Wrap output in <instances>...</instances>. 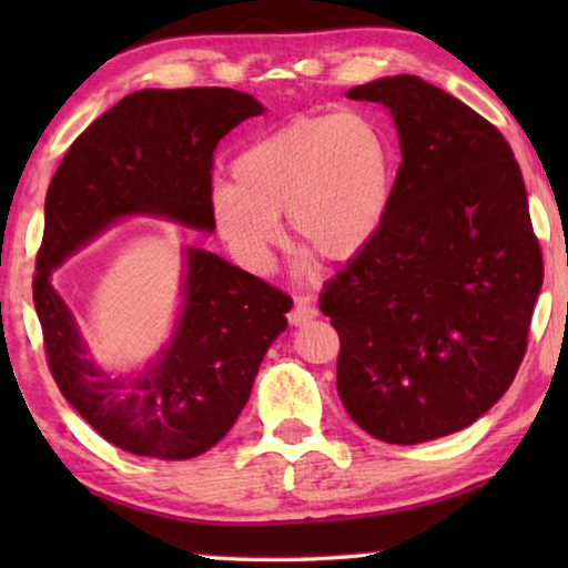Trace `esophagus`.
I'll return each instance as SVG.
<instances>
[{"mask_svg": "<svg viewBox=\"0 0 568 568\" xmlns=\"http://www.w3.org/2000/svg\"><path fill=\"white\" fill-rule=\"evenodd\" d=\"M315 315H318V307L313 305V297L303 295L295 301V307L291 311V315H287V321H291V325H305L311 323Z\"/></svg>", "mask_w": 568, "mask_h": 568, "instance_id": "obj_1", "label": "esophagus"}]
</instances>
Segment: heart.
Instances as JSON below:
<instances>
[{"instance_id":"b5f03b06","label":"heart","mask_w":568,"mask_h":568,"mask_svg":"<svg viewBox=\"0 0 568 568\" xmlns=\"http://www.w3.org/2000/svg\"><path fill=\"white\" fill-rule=\"evenodd\" d=\"M396 185L388 134L358 112L301 114L250 142L233 160V182L210 187L217 235L250 265H263L287 215L295 247L321 263L361 255Z\"/></svg>"}]
</instances>
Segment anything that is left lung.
I'll return each mask as SVG.
<instances>
[{"instance_id": "1", "label": "left lung", "mask_w": 568, "mask_h": 568, "mask_svg": "<svg viewBox=\"0 0 568 568\" xmlns=\"http://www.w3.org/2000/svg\"><path fill=\"white\" fill-rule=\"evenodd\" d=\"M396 122L400 165L386 223L325 283L338 396L373 438L456 434L504 396L544 283L521 168L491 122L396 74L348 90Z\"/></svg>"}]
</instances>
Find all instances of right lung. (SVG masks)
<instances>
[{
  "label": "right lung",
  "instance_id": "obj_1",
  "mask_svg": "<svg viewBox=\"0 0 568 568\" xmlns=\"http://www.w3.org/2000/svg\"><path fill=\"white\" fill-rule=\"evenodd\" d=\"M255 114L261 102L227 88L132 92L72 142L47 190L32 281L47 363L67 403L134 456L185 460L213 448L245 408L293 301L215 253L187 247L170 345L140 376L112 378L88 355L52 271L128 215L213 233V152Z\"/></svg>",
  "mask_w": 568,
  "mask_h": 568
}]
</instances>
